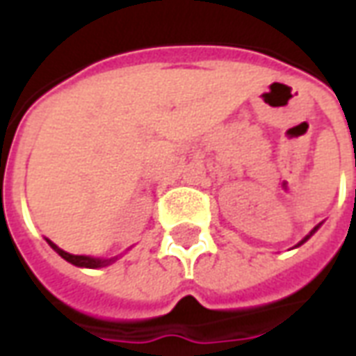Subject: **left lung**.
<instances>
[{"mask_svg":"<svg viewBox=\"0 0 356 356\" xmlns=\"http://www.w3.org/2000/svg\"><path fill=\"white\" fill-rule=\"evenodd\" d=\"M318 226H321V225H317V226H315V228H313V230H312V232H309V234H307V236H305V238H304V239H302V241H300V243H298V245H296V247H300V245H302V243H305V241H307V239L312 238L313 234H315V232H317V230H318Z\"/></svg>","mask_w":356,"mask_h":356,"instance_id":"1","label":"left lung"}]
</instances>
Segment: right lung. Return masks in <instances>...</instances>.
<instances>
[{
  "label": "right lung",
  "mask_w": 356,
  "mask_h": 356,
  "mask_svg": "<svg viewBox=\"0 0 356 356\" xmlns=\"http://www.w3.org/2000/svg\"><path fill=\"white\" fill-rule=\"evenodd\" d=\"M49 241V245H51L52 249L62 257L64 260H67L70 264L73 266H79V268H102V266H107L111 264V262H115L117 259H94V257H84V254H70V252H65L64 249H60L56 243H52L51 239H47Z\"/></svg>",
  "instance_id": "right-lung-1"
}]
</instances>
